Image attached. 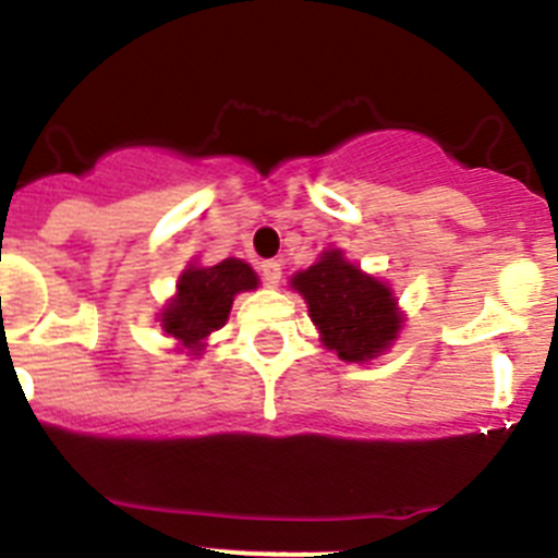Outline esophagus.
<instances>
[{
  "mask_svg": "<svg viewBox=\"0 0 558 558\" xmlns=\"http://www.w3.org/2000/svg\"><path fill=\"white\" fill-rule=\"evenodd\" d=\"M260 278L267 286H278L280 278H283V264L280 260H260Z\"/></svg>",
  "mask_w": 558,
  "mask_h": 558,
  "instance_id": "obj_1",
  "label": "esophagus"
}]
</instances>
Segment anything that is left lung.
<instances>
[{
    "instance_id": "1",
    "label": "left lung",
    "mask_w": 558,
    "mask_h": 558,
    "mask_svg": "<svg viewBox=\"0 0 558 558\" xmlns=\"http://www.w3.org/2000/svg\"><path fill=\"white\" fill-rule=\"evenodd\" d=\"M289 286L308 305L319 341L341 361L366 364L398 341L405 314L389 283L366 275L339 247L323 250Z\"/></svg>"
}]
</instances>
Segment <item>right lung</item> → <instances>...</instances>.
<instances>
[{
	"label": "right lung",
	"mask_w": 558,
	"mask_h": 558,
	"mask_svg": "<svg viewBox=\"0 0 558 558\" xmlns=\"http://www.w3.org/2000/svg\"><path fill=\"white\" fill-rule=\"evenodd\" d=\"M258 289V275L242 258H225L214 267L192 260L180 272L178 289L160 308V330L174 339V350L203 355L208 336L228 323L235 294Z\"/></svg>",
	"instance_id": "right-lung-1"
}]
</instances>
